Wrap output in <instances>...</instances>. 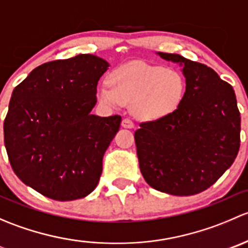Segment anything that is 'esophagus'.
<instances>
[{
  "label": "esophagus",
  "mask_w": 248,
  "mask_h": 248,
  "mask_svg": "<svg viewBox=\"0 0 248 248\" xmlns=\"http://www.w3.org/2000/svg\"><path fill=\"white\" fill-rule=\"evenodd\" d=\"M121 126L124 127V128H133L134 124L131 119H124L121 122Z\"/></svg>",
  "instance_id": "esophagus-1"
}]
</instances>
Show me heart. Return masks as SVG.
Segmentation results:
<instances>
[{
	"label": "heart",
	"mask_w": 248,
	"mask_h": 248,
	"mask_svg": "<svg viewBox=\"0 0 248 248\" xmlns=\"http://www.w3.org/2000/svg\"><path fill=\"white\" fill-rule=\"evenodd\" d=\"M109 84L98 86V101L107 107L132 103V112L145 121L163 119L174 112L186 91V82L179 72L142 62L115 68L109 74Z\"/></svg>",
	"instance_id": "b5f03b06"
}]
</instances>
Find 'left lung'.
<instances>
[{
    "instance_id": "obj_1",
    "label": "left lung",
    "mask_w": 248,
    "mask_h": 248,
    "mask_svg": "<svg viewBox=\"0 0 248 248\" xmlns=\"http://www.w3.org/2000/svg\"><path fill=\"white\" fill-rule=\"evenodd\" d=\"M181 64L186 91L179 108L142 122L134 133L145 181L172 196H193L215 184L240 149L241 117L232 85L205 64L158 52Z\"/></svg>"
}]
</instances>
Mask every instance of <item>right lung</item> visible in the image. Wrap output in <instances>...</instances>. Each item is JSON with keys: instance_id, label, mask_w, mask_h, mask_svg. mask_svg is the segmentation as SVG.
<instances>
[{"instance_id": "1", "label": "right lung", "mask_w": 248, "mask_h": 248, "mask_svg": "<svg viewBox=\"0 0 248 248\" xmlns=\"http://www.w3.org/2000/svg\"><path fill=\"white\" fill-rule=\"evenodd\" d=\"M106 60L80 54L34 68L12 93L3 124L4 146L16 176L60 202L97 187L104 152L121 116L91 114Z\"/></svg>"}]
</instances>
